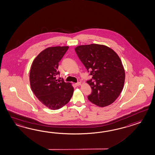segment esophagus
<instances>
[{
  "label": "esophagus",
  "instance_id": "esophagus-1",
  "mask_svg": "<svg viewBox=\"0 0 155 155\" xmlns=\"http://www.w3.org/2000/svg\"><path fill=\"white\" fill-rule=\"evenodd\" d=\"M81 83H80V82L75 83V85L76 86H80V85H81Z\"/></svg>",
  "mask_w": 155,
  "mask_h": 155
}]
</instances>
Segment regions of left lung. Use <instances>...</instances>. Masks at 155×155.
I'll return each instance as SVG.
<instances>
[{"label":"left lung","mask_w":155,"mask_h":155,"mask_svg":"<svg viewBox=\"0 0 155 155\" xmlns=\"http://www.w3.org/2000/svg\"><path fill=\"white\" fill-rule=\"evenodd\" d=\"M76 54L90 75L95 80L87 81L92 93L89 101L100 107L112 104L121 93L125 81V71L119 56L103 45H80L75 48Z\"/></svg>","instance_id":"obj_1"}]
</instances>
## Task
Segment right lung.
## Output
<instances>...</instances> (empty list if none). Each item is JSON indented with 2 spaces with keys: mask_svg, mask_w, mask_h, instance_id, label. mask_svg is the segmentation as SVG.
<instances>
[{
  "mask_svg": "<svg viewBox=\"0 0 155 155\" xmlns=\"http://www.w3.org/2000/svg\"><path fill=\"white\" fill-rule=\"evenodd\" d=\"M68 47H48L37 56L31 65V88L37 99L51 110L59 109L68 104L74 93L71 83L56 79L58 63Z\"/></svg>",
  "mask_w": 155,
  "mask_h": 155,
  "instance_id": "right-lung-1",
  "label": "right lung"
}]
</instances>
